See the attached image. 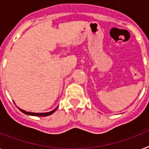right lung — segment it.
<instances>
[{"label":"right lung","mask_w":149,"mask_h":149,"mask_svg":"<svg viewBox=\"0 0 149 149\" xmlns=\"http://www.w3.org/2000/svg\"><path fill=\"white\" fill-rule=\"evenodd\" d=\"M57 108H55V109L53 110V111H51V112H47V113H32V112H27V111H23V110L20 109V108H19V111H22V113H26V114H27V115L37 116V117H46V116H49V115L52 114V113H53L54 112L56 111V110H57Z\"/></svg>","instance_id":"add662e5"}]
</instances>
